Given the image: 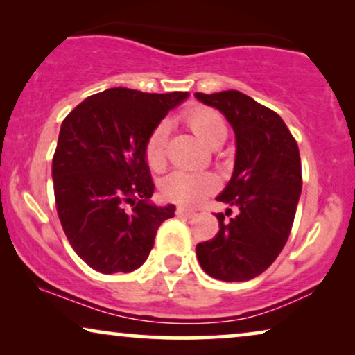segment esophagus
Masks as SVG:
<instances>
[{
	"mask_svg": "<svg viewBox=\"0 0 355 355\" xmlns=\"http://www.w3.org/2000/svg\"><path fill=\"white\" fill-rule=\"evenodd\" d=\"M176 213H178L179 216H186V218H192V216H196V211L191 210V208H187V207H178Z\"/></svg>",
	"mask_w": 355,
	"mask_h": 355,
	"instance_id": "34e87169",
	"label": "esophagus"
}]
</instances>
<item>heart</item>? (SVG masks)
<instances>
[{
	"label": "heart",
	"mask_w": 355,
	"mask_h": 355,
	"mask_svg": "<svg viewBox=\"0 0 355 355\" xmlns=\"http://www.w3.org/2000/svg\"><path fill=\"white\" fill-rule=\"evenodd\" d=\"M184 121L189 129L207 144L208 147H218L227 135V125L220 113L207 106H193L184 113ZM169 124L166 121L157 124L148 134L144 145V158L153 171H162L166 166L168 158ZM218 181L211 174H191L176 171L171 173L162 184V192L168 200L197 205L207 196L216 191Z\"/></svg>",
	"instance_id": "heart-1"
}]
</instances>
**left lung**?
<instances>
[{
  "mask_svg": "<svg viewBox=\"0 0 355 355\" xmlns=\"http://www.w3.org/2000/svg\"><path fill=\"white\" fill-rule=\"evenodd\" d=\"M196 96L234 129V173L216 200L239 210L231 220L215 213L220 231L197 244L198 263L215 279L249 281L273 263L293 227L302 191L297 142L279 114L241 92Z\"/></svg>",
  "mask_w": 355,
  "mask_h": 355,
  "instance_id": "obj_1",
  "label": "left lung"
}]
</instances>
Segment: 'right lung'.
Instances as JSON below:
<instances>
[{
	"label": "right lung",
	"instance_id": "obj_1",
	"mask_svg": "<svg viewBox=\"0 0 355 355\" xmlns=\"http://www.w3.org/2000/svg\"><path fill=\"white\" fill-rule=\"evenodd\" d=\"M187 92L144 94L116 87L77 105L61 124L53 187L64 234L100 273L144 265L174 205L150 203L155 184L144 158L148 134Z\"/></svg>",
	"mask_w": 355,
	"mask_h": 355
}]
</instances>
